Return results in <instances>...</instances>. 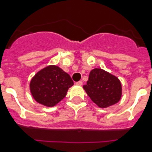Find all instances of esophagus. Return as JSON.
<instances>
[{"instance_id": "esophagus-1", "label": "esophagus", "mask_w": 152, "mask_h": 152, "mask_svg": "<svg viewBox=\"0 0 152 152\" xmlns=\"http://www.w3.org/2000/svg\"><path fill=\"white\" fill-rule=\"evenodd\" d=\"M76 84H78V85H80V86L83 85V81L82 80L78 81V82H76Z\"/></svg>"}]
</instances>
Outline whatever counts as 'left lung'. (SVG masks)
I'll use <instances>...</instances> for the list:
<instances>
[{
    "label": "left lung",
    "instance_id": "1",
    "mask_svg": "<svg viewBox=\"0 0 152 152\" xmlns=\"http://www.w3.org/2000/svg\"><path fill=\"white\" fill-rule=\"evenodd\" d=\"M88 95L101 108L117 103L121 97V84L116 76L101 69L91 70L86 85Z\"/></svg>",
    "mask_w": 152,
    "mask_h": 152
}]
</instances>
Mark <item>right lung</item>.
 <instances>
[{"label":"right lung","mask_w":152,"mask_h":152,"mask_svg":"<svg viewBox=\"0 0 152 152\" xmlns=\"http://www.w3.org/2000/svg\"><path fill=\"white\" fill-rule=\"evenodd\" d=\"M73 85L69 74L59 67L48 66L39 72L31 81L32 96L39 103L53 106L65 97L67 91Z\"/></svg>","instance_id":"add662e5"}]
</instances>
